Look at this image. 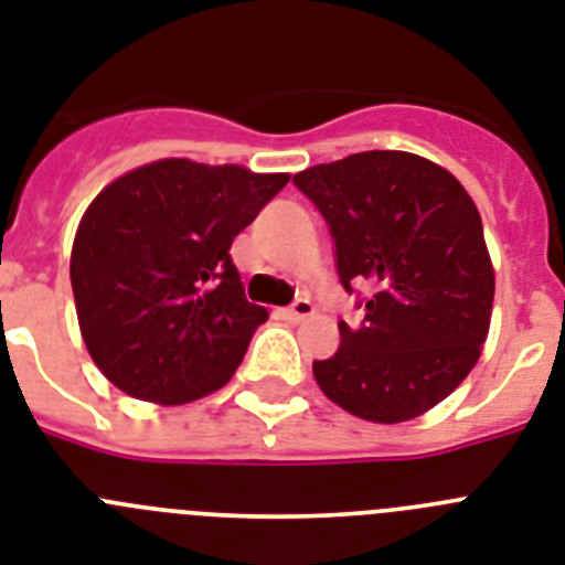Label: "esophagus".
<instances>
[{"label":"esophagus","instance_id":"obj_1","mask_svg":"<svg viewBox=\"0 0 565 565\" xmlns=\"http://www.w3.org/2000/svg\"><path fill=\"white\" fill-rule=\"evenodd\" d=\"M312 316V301L310 298H298V301H292L284 310V318H289V321H303V318Z\"/></svg>","mask_w":565,"mask_h":565}]
</instances>
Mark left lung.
Listing matches in <instances>:
<instances>
[{"label":"left lung","mask_w":565,"mask_h":565,"mask_svg":"<svg viewBox=\"0 0 565 565\" xmlns=\"http://www.w3.org/2000/svg\"><path fill=\"white\" fill-rule=\"evenodd\" d=\"M323 215L335 267L364 318L312 361L341 409L401 424L431 409L478 364L494 273L475 201L449 170L401 150H366L292 175Z\"/></svg>","instance_id":"left-lung-1"}]
</instances>
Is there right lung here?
I'll return each instance as SVG.
<instances>
[{"instance_id": "right-lung-1", "label": "right lung", "mask_w": 565, "mask_h": 565, "mask_svg": "<svg viewBox=\"0 0 565 565\" xmlns=\"http://www.w3.org/2000/svg\"><path fill=\"white\" fill-rule=\"evenodd\" d=\"M287 173L161 159L107 184L76 230L71 284L105 377L153 404L222 390L267 310L249 303L230 247Z\"/></svg>"}]
</instances>
